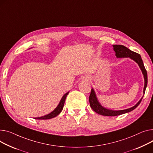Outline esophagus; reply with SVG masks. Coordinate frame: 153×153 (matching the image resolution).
<instances>
[{"label":"esophagus","mask_w":153,"mask_h":153,"mask_svg":"<svg viewBox=\"0 0 153 153\" xmlns=\"http://www.w3.org/2000/svg\"><path fill=\"white\" fill-rule=\"evenodd\" d=\"M83 79L85 81H88L90 79V77L88 76H85L84 77H83Z\"/></svg>","instance_id":"esophagus-1"}]
</instances>
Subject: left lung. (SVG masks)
<instances>
[{"label":"left lung","mask_w":153,"mask_h":153,"mask_svg":"<svg viewBox=\"0 0 153 153\" xmlns=\"http://www.w3.org/2000/svg\"><path fill=\"white\" fill-rule=\"evenodd\" d=\"M113 50L115 52V55L117 58H130L132 60H134L135 62H136L138 66L140 67L142 74L143 75L144 80H145V85L143 88V95L141 97V98L138 101V102L134 106H132L130 108L123 109V110H112L107 109L103 107L101 103L99 102V101L97 97V95L95 94V91L94 89L92 88L91 90V93L89 97V102L90 107L95 112L97 113L106 116H116L123 114L127 113L133 111L141 103V101L144 97V94L145 93V90L147 87L148 84V75L146 70L144 66V64L143 62V60L141 59V57L140 54L133 52V51L130 50L126 47L122 45H113Z\"/></svg>","instance_id":"obj_1"}]
</instances>
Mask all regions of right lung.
Instances as JSON below:
<instances>
[{
  "mask_svg": "<svg viewBox=\"0 0 153 153\" xmlns=\"http://www.w3.org/2000/svg\"><path fill=\"white\" fill-rule=\"evenodd\" d=\"M68 94H69V91H68V92L66 93L62 97V99H61L58 106L56 107V108L53 111L51 112L50 113H49L48 114H46L44 116L39 117H34V119H50L53 118V117H56V116H58L61 113V112H62V111L63 110L64 104H65V101L66 98Z\"/></svg>",
  "mask_w": 153,
  "mask_h": 153,
  "instance_id": "add662e5",
  "label": "right lung"
}]
</instances>
